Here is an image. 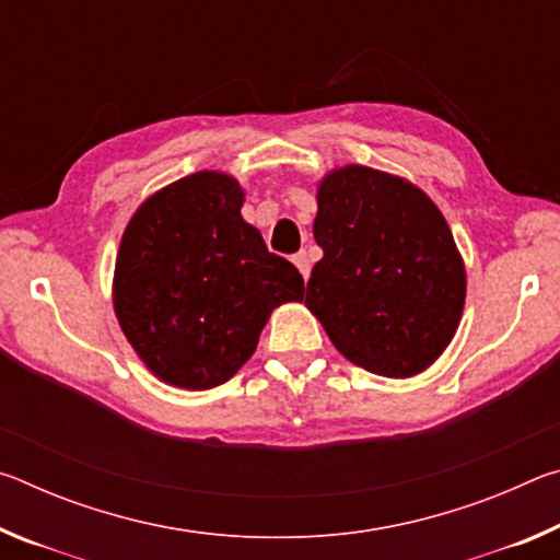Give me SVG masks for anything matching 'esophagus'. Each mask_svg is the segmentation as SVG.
Returning a JSON list of instances; mask_svg holds the SVG:
<instances>
[{"label": "esophagus", "instance_id": "esophagus-1", "mask_svg": "<svg viewBox=\"0 0 560 560\" xmlns=\"http://www.w3.org/2000/svg\"><path fill=\"white\" fill-rule=\"evenodd\" d=\"M291 261L296 264V269L301 271V277H303V279H308V273H311V259H308V254H306V252L293 254Z\"/></svg>", "mask_w": 560, "mask_h": 560}]
</instances>
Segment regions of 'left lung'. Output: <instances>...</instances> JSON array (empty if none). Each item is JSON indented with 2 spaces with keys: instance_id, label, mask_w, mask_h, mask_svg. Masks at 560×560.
Segmentation results:
<instances>
[{
  "instance_id": "obj_1",
  "label": "left lung",
  "mask_w": 560,
  "mask_h": 560,
  "mask_svg": "<svg viewBox=\"0 0 560 560\" xmlns=\"http://www.w3.org/2000/svg\"><path fill=\"white\" fill-rule=\"evenodd\" d=\"M314 240L324 249L306 306L350 363L385 377L424 371L454 336L464 264L422 189L348 165L318 187Z\"/></svg>"
}]
</instances>
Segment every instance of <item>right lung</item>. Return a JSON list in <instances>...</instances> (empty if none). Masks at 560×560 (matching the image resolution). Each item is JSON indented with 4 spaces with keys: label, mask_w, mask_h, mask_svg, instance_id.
Instances as JSON below:
<instances>
[{
    "label": "right lung",
    "mask_w": 560,
    "mask_h": 560,
    "mask_svg": "<svg viewBox=\"0 0 560 560\" xmlns=\"http://www.w3.org/2000/svg\"><path fill=\"white\" fill-rule=\"evenodd\" d=\"M242 187L195 173L160 189L122 234L113 306L160 381L207 390L249 360L271 308L303 299L291 261L242 220Z\"/></svg>",
    "instance_id": "right-lung-1"
}]
</instances>
